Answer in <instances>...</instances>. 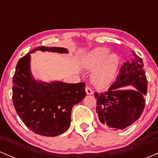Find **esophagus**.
Returning a JSON list of instances; mask_svg holds the SVG:
<instances>
[{"mask_svg":"<svg viewBox=\"0 0 158 158\" xmlns=\"http://www.w3.org/2000/svg\"><path fill=\"white\" fill-rule=\"evenodd\" d=\"M85 91H86V94H88V95H92V94H93V90L90 89L88 86H87L86 88H85Z\"/></svg>","mask_w":158,"mask_h":158,"instance_id":"obj_1","label":"esophagus"}]
</instances>
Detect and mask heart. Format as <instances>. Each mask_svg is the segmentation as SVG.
Returning a JSON list of instances; mask_svg holds the SVG:
<instances>
[{
    "mask_svg": "<svg viewBox=\"0 0 158 158\" xmlns=\"http://www.w3.org/2000/svg\"><path fill=\"white\" fill-rule=\"evenodd\" d=\"M108 48L99 47L82 56L81 65L87 70H94L91 81L96 87H108L117 75L120 64L119 56L116 52H109Z\"/></svg>",
    "mask_w": 158,
    "mask_h": 158,
    "instance_id": "1",
    "label": "heart"
}]
</instances>
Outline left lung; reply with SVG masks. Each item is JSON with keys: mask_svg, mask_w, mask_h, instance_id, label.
Returning a JSON list of instances; mask_svg holds the SVG:
<instances>
[{"mask_svg": "<svg viewBox=\"0 0 158 158\" xmlns=\"http://www.w3.org/2000/svg\"><path fill=\"white\" fill-rule=\"evenodd\" d=\"M131 61L122 66L120 72L109 89L94 93L97 113L102 124L117 131L127 128L139 118L145 107L147 79L143 69V62L135 52ZM135 89H122L127 86Z\"/></svg>", "mask_w": 158, "mask_h": 158, "instance_id": "1", "label": "left lung"}]
</instances>
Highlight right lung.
I'll use <instances>...</instances> for the list:
<instances>
[{"mask_svg":"<svg viewBox=\"0 0 158 158\" xmlns=\"http://www.w3.org/2000/svg\"><path fill=\"white\" fill-rule=\"evenodd\" d=\"M37 50L68 53L64 48L41 46L20 59L12 79V101L27 128L39 135L56 137L68 129L72 108L86 96L85 84L36 80L30 69V54Z\"/></svg>","mask_w":158,"mask_h":158,"instance_id":"add662e5","label":"right lung"}]
</instances>
